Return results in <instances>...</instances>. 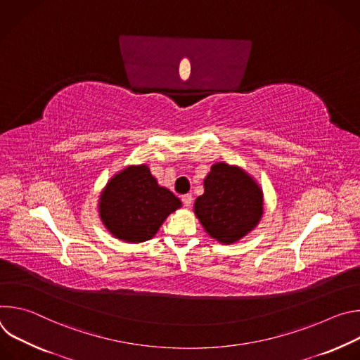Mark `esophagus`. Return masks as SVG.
<instances>
[{"mask_svg":"<svg viewBox=\"0 0 360 360\" xmlns=\"http://www.w3.org/2000/svg\"><path fill=\"white\" fill-rule=\"evenodd\" d=\"M182 202H184L185 207H191V203H192V195H191V193L184 195V196H182Z\"/></svg>","mask_w":360,"mask_h":360,"instance_id":"esophagus-1","label":"esophagus"}]
</instances>
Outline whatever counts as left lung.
Returning a JSON list of instances; mask_svg holds the SVG:
<instances>
[{
  "label": "left lung",
  "instance_id": "1",
  "mask_svg": "<svg viewBox=\"0 0 360 360\" xmlns=\"http://www.w3.org/2000/svg\"><path fill=\"white\" fill-rule=\"evenodd\" d=\"M203 189L193 203V212L215 240L235 243L259 224L264 192L242 168L226 162L214 164L203 179Z\"/></svg>",
  "mask_w": 360,
  "mask_h": 360
}]
</instances>
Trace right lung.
Listing matches in <instances>:
<instances>
[{
  "label": "right lung",
  "mask_w": 360,
  "mask_h": 360,
  "mask_svg": "<svg viewBox=\"0 0 360 360\" xmlns=\"http://www.w3.org/2000/svg\"><path fill=\"white\" fill-rule=\"evenodd\" d=\"M182 207L179 198L158 185L149 168L129 165L115 174L99 195V218L108 232L127 243L157 235L164 221Z\"/></svg>",
  "instance_id": "right-lung-1"
}]
</instances>
